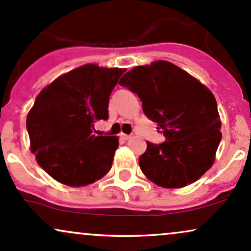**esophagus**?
<instances>
[{"mask_svg": "<svg viewBox=\"0 0 251 251\" xmlns=\"http://www.w3.org/2000/svg\"><path fill=\"white\" fill-rule=\"evenodd\" d=\"M120 137L122 138V140H125V141H126V140H129V138L131 137V135H126V134H121L120 135Z\"/></svg>", "mask_w": 251, "mask_h": 251, "instance_id": "34e87169", "label": "esophagus"}]
</instances>
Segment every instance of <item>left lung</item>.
<instances>
[{"instance_id": "left-lung-1", "label": "left lung", "mask_w": 251, "mask_h": 251, "mask_svg": "<svg viewBox=\"0 0 251 251\" xmlns=\"http://www.w3.org/2000/svg\"><path fill=\"white\" fill-rule=\"evenodd\" d=\"M120 84L135 93L166 141L147 142L141 170L163 188L194 183L213 166L222 138L216 100L201 82L167 61L135 67Z\"/></svg>"}]
</instances>
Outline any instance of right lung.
Returning a JSON list of instances; mask_svg holds the SVG:
<instances>
[{
	"mask_svg": "<svg viewBox=\"0 0 251 251\" xmlns=\"http://www.w3.org/2000/svg\"><path fill=\"white\" fill-rule=\"evenodd\" d=\"M126 69L85 64L38 94L26 116L37 163L61 183L81 187L110 170L117 136H96L94 123L109 117V97Z\"/></svg>",
	"mask_w": 251,
	"mask_h": 251,
	"instance_id": "add662e5",
	"label": "right lung"
}]
</instances>
